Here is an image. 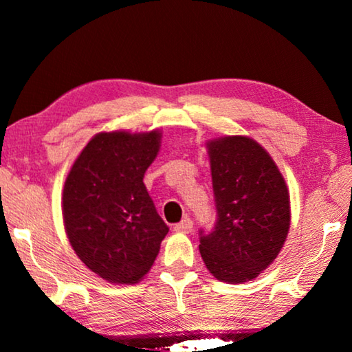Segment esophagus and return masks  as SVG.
<instances>
[{"mask_svg":"<svg viewBox=\"0 0 352 352\" xmlns=\"http://www.w3.org/2000/svg\"><path fill=\"white\" fill-rule=\"evenodd\" d=\"M174 231H177V233L189 234L190 231H192V220H190L189 217H184L180 223H177L174 226Z\"/></svg>","mask_w":352,"mask_h":352,"instance_id":"esophagus-1","label":"esophagus"}]
</instances>
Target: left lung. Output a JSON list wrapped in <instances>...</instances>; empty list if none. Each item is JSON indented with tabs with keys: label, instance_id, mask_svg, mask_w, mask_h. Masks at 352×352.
<instances>
[{
	"label": "left lung",
	"instance_id": "left-lung-1",
	"mask_svg": "<svg viewBox=\"0 0 352 352\" xmlns=\"http://www.w3.org/2000/svg\"><path fill=\"white\" fill-rule=\"evenodd\" d=\"M206 147L217 222L210 234L200 231L201 259L219 281H253L287 239V184L270 153L250 136H220Z\"/></svg>",
	"mask_w": 352,
	"mask_h": 352
}]
</instances>
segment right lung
<instances>
[{"instance_id": "1", "label": "right lung", "mask_w": 352, "mask_h": 352, "mask_svg": "<svg viewBox=\"0 0 352 352\" xmlns=\"http://www.w3.org/2000/svg\"><path fill=\"white\" fill-rule=\"evenodd\" d=\"M162 132L94 135L71 166L62 194L65 231L87 269L113 284H135L151 270L168 234L144 186Z\"/></svg>"}]
</instances>
